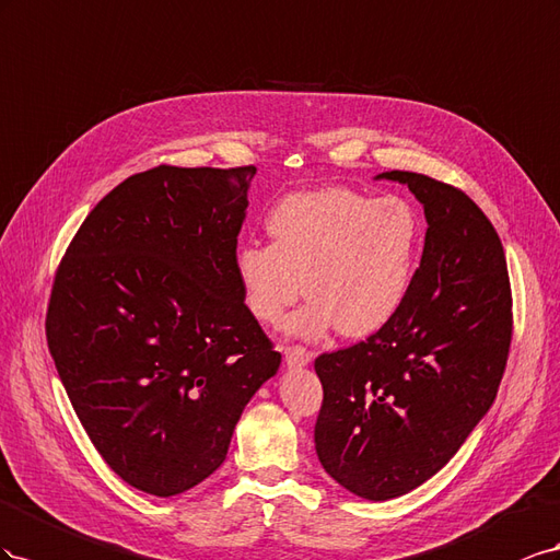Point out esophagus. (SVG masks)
I'll return each mask as SVG.
<instances>
[{
  "label": "esophagus",
  "mask_w": 560,
  "mask_h": 560,
  "mask_svg": "<svg viewBox=\"0 0 560 560\" xmlns=\"http://www.w3.org/2000/svg\"><path fill=\"white\" fill-rule=\"evenodd\" d=\"M283 361L289 369H305V365L312 361V351H307L305 347H285Z\"/></svg>",
  "instance_id": "esophagus-1"
}]
</instances>
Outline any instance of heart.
<instances>
[{
	"mask_svg": "<svg viewBox=\"0 0 560 560\" xmlns=\"http://www.w3.org/2000/svg\"><path fill=\"white\" fill-rule=\"evenodd\" d=\"M271 244L236 250L248 312L279 326L305 291L310 302L289 324L295 338L338 326L365 338L401 310L420 253V218L398 197L371 199L347 187L285 197L267 218Z\"/></svg>",
	"mask_w": 560,
	"mask_h": 560,
	"instance_id": "obj_1",
	"label": "heart"
}]
</instances>
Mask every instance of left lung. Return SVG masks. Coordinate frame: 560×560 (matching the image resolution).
Returning a JSON list of instances; mask_svg holds the SVG:
<instances>
[{
    "mask_svg": "<svg viewBox=\"0 0 560 560\" xmlns=\"http://www.w3.org/2000/svg\"><path fill=\"white\" fill-rule=\"evenodd\" d=\"M422 203L427 234L408 298L365 342L322 354L316 455L363 500L401 498L448 465L500 389L511 342L504 248L451 185L387 171Z\"/></svg>",
    "mask_w": 560,
    "mask_h": 560,
    "instance_id": "obj_1",
    "label": "left lung"
}]
</instances>
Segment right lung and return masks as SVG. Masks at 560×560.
I'll use <instances>...</instances> for the list:
<instances>
[{
    "label": "right lung",
    "mask_w": 560,
    "mask_h": 560,
    "mask_svg": "<svg viewBox=\"0 0 560 560\" xmlns=\"http://www.w3.org/2000/svg\"><path fill=\"white\" fill-rule=\"evenodd\" d=\"M255 171L131 175L56 271L46 340L62 387L107 467L156 498L225 462L246 404L279 371L234 265Z\"/></svg>",
    "instance_id": "right-lung-1"
}]
</instances>
